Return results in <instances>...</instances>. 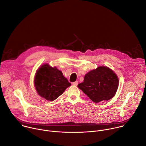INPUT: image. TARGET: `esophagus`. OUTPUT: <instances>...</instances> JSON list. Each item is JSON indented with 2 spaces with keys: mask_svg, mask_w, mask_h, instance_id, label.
<instances>
[{
  "mask_svg": "<svg viewBox=\"0 0 146 146\" xmlns=\"http://www.w3.org/2000/svg\"><path fill=\"white\" fill-rule=\"evenodd\" d=\"M78 81H75V82H73L72 83V84H73V86H77L78 85Z\"/></svg>",
  "mask_w": 146,
  "mask_h": 146,
  "instance_id": "obj_1",
  "label": "esophagus"
}]
</instances>
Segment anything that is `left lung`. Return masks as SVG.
<instances>
[{
	"instance_id": "1",
	"label": "left lung",
	"mask_w": 146,
	"mask_h": 146,
	"mask_svg": "<svg viewBox=\"0 0 146 146\" xmlns=\"http://www.w3.org/2000/svg\"><path fill=\"white\" fill-rule=\"evenodd\" d=\"M77 87L94 102L109 100L115 94L118 78L114 72L105 66H99L85 75L84 81Z\"/></svg>"
}]
</instances>
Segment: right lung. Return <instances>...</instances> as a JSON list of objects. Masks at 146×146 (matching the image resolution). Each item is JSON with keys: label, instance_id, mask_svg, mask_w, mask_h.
<instances>
[{"label": "right lung", "instance_id": "obj_1", "mask_svg": "<svg viewBox=\"0 0 146 146\" xmlns=\"http://www.w3.org/2000/svg\"><path fill=\"white\" fill-rule=\"evenodd\" d=\"M70 86L61 71L48 64L42 65L38 69L35 78V86L37 93L49 101L55 100Z\"/></svg>", "mask_w": 146, "mask_h": 146}]
</instances>
